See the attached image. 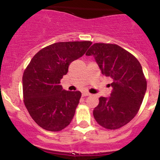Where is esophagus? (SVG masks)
Segmentation results:
<instances>
[{
  "label": "esophagus",
  "instance_id": "obj_1",
  "mask_svg": "<svg viewBox=\"0 0 160 160\" xmlns=\"http://www.w3.org/2000/svg\"><path fill=\"white\" fill-rule=\"evenodd\" d=\"M91 94L89 92H82V97H85V96H89V95H90Z\"/></svg>",
  "mask_w": 160,
  "mask_h": 160
}]
</instances>
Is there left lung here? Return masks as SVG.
I'll return each mask as SVG.
<instances>
[{
    "label": "left lung",
    "mask_w": 160,
    "mask_h": 160,
    "mask_svg": "<svg viewBox=\"0 0 160 160\" xmlns=\"http://www.w3.org/2000/svg\"><path fill=\"white\" fill-rule=\"evenodd\" d=\"M93 56L102 74L113 82L111 97L99 98L93 110L96 122L107 129L120 128L129 122L140 109L147 90V80L138 60L117 44L96 43L86 53Z\"/></svg>",
    "instance_id": "8db88e82"
}]
</instances>
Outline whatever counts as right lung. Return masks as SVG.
<instances>
[{"instance_id": "add662e5", "label": "right lung", "mask_w": 160, "mask_h": 160, "mask_svg": "<svg viewBox=\"0 0 160 160\" xmlns=\"http://www.w3.org/2000/svg\"><path fill=\"white\" fill-rule=\"evenodd\" d=\"M92 43H52L37 52L24 71V104L34 122L43 129L61 131L72 120L81 92L64 90L60 81L67 74L70 64L83 56Z\"/></svg>"}]
</instances>
